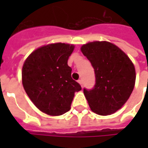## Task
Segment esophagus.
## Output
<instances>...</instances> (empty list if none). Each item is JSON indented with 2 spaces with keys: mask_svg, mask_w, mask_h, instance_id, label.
I'll list each match as a JSON object with an SVG mask.
<instances>
[{
  "mask_svg": "<svg viewBox=\"0 0 148 148\" xmlns=\"http://www.w3.org/2000/svg\"><path fill=\"white\" fill-rule=\"evenodd\" d=\"M78 83L81 84V87H83V81H82V80H81V79L78 80Z\"/></svg>",
  "mask_w": 148,
  "mask_h": 148,
  "instance_id": "obj_1",
  "label": "esophagus"
}]
</instances>
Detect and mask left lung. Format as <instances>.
<instances>
[{
  "instance_id": "left-lung-1",
  "label": "left lung",
  "mask_w": 148,
  "mask_h": 148,
  "mask_svg": "<svg viewBox=\"0 0 148 148\" xmlns=\"http://www.w3.org/2000/svg\"><path fill=\"white\" fill-rule=\"evenodd\" d=\"M81 50L95 70V87L84 88L90 109L99 115L114 114L134 90L136 74L133 63L124 51L108 41L88 43Z\"/></svg>"
}]
</instances>
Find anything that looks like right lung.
<instances>
[{"instance_id":"right-lung-1","label":"right lung","mask_w":148,"mask_h":148,"mask_svg":"<svg viewBox=\"0 0 148 148\" xmlns=\"http://www.w3.org/2000/svg\"><path fill=\"white\" fill-rule=\"evenodd\" d=\"M74 45L56 43L39 47L24 61L22 83L27 95L42 112L51 116L71 109L74 93L81 85L71 77L67 60Z\"/></svg>"}]
</instances>
